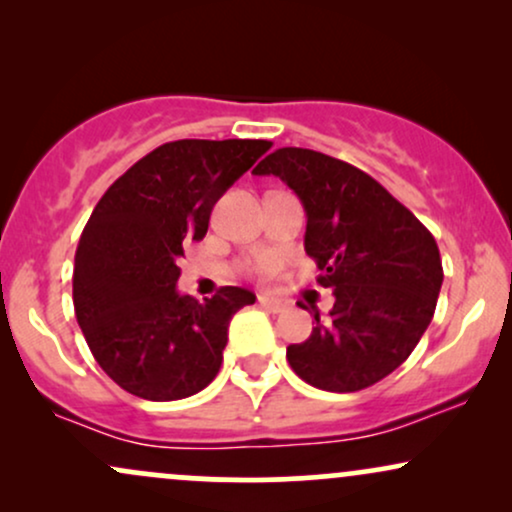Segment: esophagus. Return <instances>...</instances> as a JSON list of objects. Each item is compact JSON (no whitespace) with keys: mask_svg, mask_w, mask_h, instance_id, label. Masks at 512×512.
<instances>
[{"mask_svg":"<svg viewBox=\"0 0 512 512\" xmlns=\"http://www.w3.org/2000/svg\"><path fill=\"white\" fill-rule=\"evenodd\" d=\"M257 303H260V308L267 310V313H284L286 310V303L281 301V298L267 296V293H262V296L257 298Z\"/></svg>","mask_w":512,"mask_h":512,"instance_id":"34e87169","label":"esophagus"}]
</instances>
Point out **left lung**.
Here are the masks:
<instances>
[{
  "mask_svg": "<svg viewBox=\"0 0 512 512\" xmlns=\"http://www.w3.org/2000/svg\"><path fill=\"white\" fill-rule=\"evenodd\" d=\"M301 199L305 252L332 289L327 320L286 349L293 373L327 392H358L407 361L436 313L443 264L436 238L368 173L320 151L276 149L252 170Z\"/></svg>",
  "mask_w": 512,
  "mask_h": 512,
  "instance_id": "1",
  "label": "left lung"
}]
</instances>
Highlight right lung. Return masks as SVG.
<instances>
[{
    "mask_svg": "<svg viewBox=\"0 0 512 512\" xmlns=\"http://www.w3.org/2000/svg\"><path fill=\"white\" fill-rule=\"evenodd\" d=\"M264 139L168 142L120 175L74 257V310L88 349L129 395L173 402L219 373L228 322L255 293L223 286L204 303L175 289L182 245L207 236L223 192L269 151Z\"/></svg>",
    "mask_w": 512,
    "mask_h": 512,
    "instance_id": "add662e5",
    "label": "right lung"
}]
</instances>
